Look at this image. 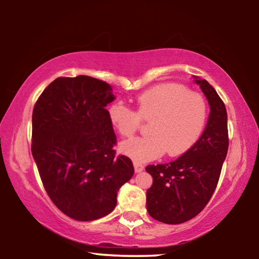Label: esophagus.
Wrapping results in <instances>:
<instances>
[{
	"label": "esophagus",
	"instance_id": "34e87169",
	"mask_svg": "<svg viewBox=\"0 0 259 259\" xmlns=\"http://www.w3.org/2000/svg\"><path fill=\"white\" fill-rule=\"evenodd\" d=\"M134 168L136 172H140L144 170V165L142 163H139V162H134Z\"/></svg>",
	"mask_w": 259,
	"mask_h": 259
}]
</instances>
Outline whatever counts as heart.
Here are the masks:
<instances>
[{"mask_svg": "<svg viewBox=\"0 0 259 259\" xmlns=\"http://www.w3.org/2000/svg\"><path fill=\"white\" fill-rule=\"evenodd\" d=\"M136 111L123 103H113L108 119L117 133L131 137L142 121H150L147 137L121 144V151L136 162L161 156H178L198 142L204 129L208 107L203 96L178 83H161L136 97Z\"/></svg>", "mask_w": 259, "mask_h": 259, "instance_id": "1", "label": "heart"}]
</instances>
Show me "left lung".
I'll return each mask as SVG.
<instances>
[{"label":"left lung","instance_id":"left-lung-1","mask_svg":"<svg viewBox=\"0 0 259 259\" xmlns=\"http://www.w3.org/2000/svg\"><path fill=\"white\" fill-rule=\"evenodd\" d=\"M210 105L201 137L190 150L170 163L150 164L153 177L146 192L150 216L165 224H182L202 211L211 199L229 150L225 104L205 80H195Z\"/></svg>","mask_w":259,"mask_h":259}]
</instances>
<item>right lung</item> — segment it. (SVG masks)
Listing matches in <instances>:
<instances>
[{
  "label": "right lung",
  "instance_id": "obj_1",
  "mask_svg": "<svg viewBox=\"0 0 259 259\" xmlns=\"http://www.w3.org/2000/svg\"><path fill=\"white\" fill-rule=\"evenodd\" d=\"M112 87L98 78L57 77L36 100L32 154L45 190L61 212L75 221L106 216L120 187L134 175L133 162L116 155L108 119Z\"/></svg>",
  "mask_w": 259,
  "mask_h": 259
}]
</instances>
